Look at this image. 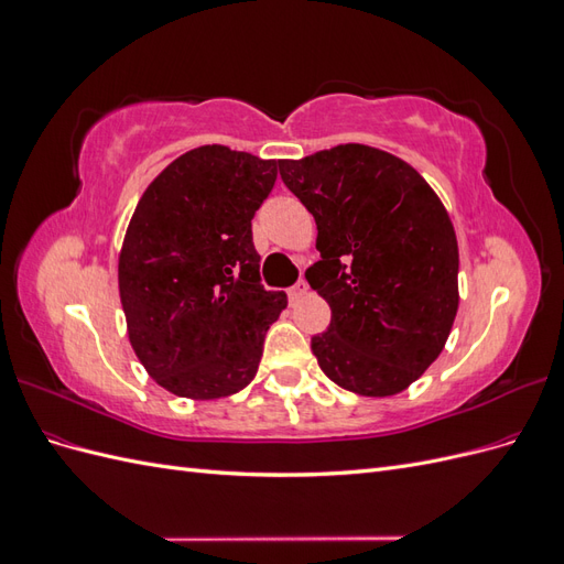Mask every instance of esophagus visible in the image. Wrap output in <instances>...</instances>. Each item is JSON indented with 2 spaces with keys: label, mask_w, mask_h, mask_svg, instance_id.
Returning a JSON list of instances; mask_svg holds the SVG:
<instances>
[{
  "label": "esophagus",
  "mask_w": 564,
  "mask_h": 564,
  "mask_svg": "<svg viewBox=\"0 0 564 564\" xmlns=\"http://www.w3.org/2000/svg\"><path fill=\"white\" fill-rule=\"evenodd\" d=\"M289 301H299V299H303L305 294H308V282H305V280H299L294 286H289Z\"/></svg>",
  "instance_id": "1"
}]
</instances>
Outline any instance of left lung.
Returning <instances> with one entry per match:
<instances>
[{"mask_svg":"<svg viewBox=\"0 0 564 564\" xmlns=\"http://www.w3.org/2000/svg\"><path fill=\"white\" fill-rule=\"evenodd\" d=\"M280 176L317 224L322 259L305 278L332 308L311 338L319 369L357 395H395L437 360L456 317L447 209L414 166L360 143L282 160Z\"/></svg>","mask_w":564,"mask_h":564,"instance_id":"8db88e82","label":"left lung"}]
</instances>
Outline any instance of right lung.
Returning <instances> with one entry per match:
<instances>
[{
	"instance_id": "right-lung-1",
	"label": "right lung",
	"mask_w": 564,
	"mask_h": 564,
	"mask_svg": "<svg viewBox=\"0 0 564 564\" xmlns=\"http://www.w3.org/2000/svg\"><path fill=\"white\" fill-rule=\"evenodd\" d=\"M278 162L202 145L148 185L119 253V299L141 365L178 398L216 400L259 369L284 292L261 284L251 218Z\"/></svg>"
}]
</instances>
